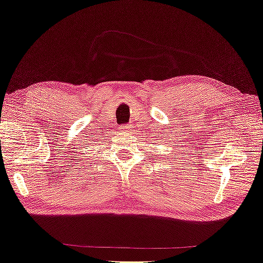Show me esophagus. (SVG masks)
<instances>
[{
    "label": "esophagus",
    "instance_id": "1",
    "mask_svg": "<svg viewBox=\"0 0 263 263\" xmlns=\"http://www.w3.org/2000/svg\"><path fill=\"white\" fill-rule=\"evenodd\" d=\"M119 130L123 132L130 133V132H132V125H123V126L119 127Z\"/></svg>",
    "mask_w": 263,
    "mask_h": 263
}]
</instances>
